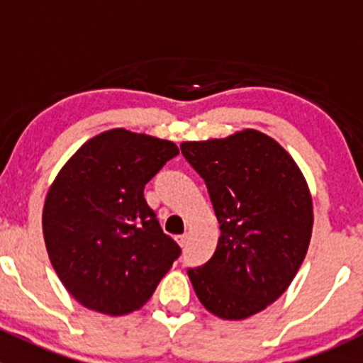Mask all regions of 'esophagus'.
<instances>
[{
    "label": "esophagus",
    "mask_w": 363,
    "mask_h": 363,
    "mask_svg": "<svg viewBox=\"0 0 363 363\" xmlns=\"http://www.w3.org/2000/svg\"><path fill=\"white\" fill-rule=\"evenodd\" d=\"M177 242H179V246L184 247L186 242H188V235H186V233H184V235H179L177 237Z\"/></svg>",
    "instance_id": "esophagus-1"
}]
</instances>
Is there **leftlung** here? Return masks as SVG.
<instances>
[{
    "mask_svg": "<svg viewBox=\"0 0 363 363\" xmlns=\"http://www.w3.org/2000/svg\"><path fill=\"white\" fill-rule=\"evenodd\" d=\"M205 181L219 221L218 247L188 269L195 294L223 320H244L276 302L298 272L313 232V200L302 172L256 130L182 142Z\"/></svg>",
    "mask_w": 363,
    "mask_h": 363,
    "instance_id": "8db88e82",
    "label": "left lung"
}]
</instances>
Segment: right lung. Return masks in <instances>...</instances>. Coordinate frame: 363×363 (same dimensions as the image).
Returning <instances> with one entry per match:
<instances>
[{
	"label": "right lung",
	"instance_id": "right-lung-1",
	"mask_svg": "<svg viewBox=\"0 0 363 363\" xmlns=\"http://www.w3.org/2000/svg\"><path fill=\"white\" fill-rule=\"evenodd\" d=\"M177 155L174 142L117 128L87 140L50 186L47 252L87 309L111 316L140 309L181 255L144 199L145 184Z\"/></svg>",
	"mask_w": 363,
	"mask_h": 363
}]
</instances>
